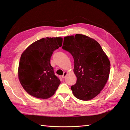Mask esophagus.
Masks as SVG:
<instances>
[{"instance_id": "34e87169", "label": "esophagus", "mask_w": 130, "mask_h": 130, "mask_svg": "<svg viewBox=\"0 0 130 130\" xmlns=\"http://www.w3.org/2000/svg\"><path fill=\"white\" fill-rule=\"evenodd\" d=\"M67 74H68V72H64V73H63V74L62 75V78H64L66 77V76H67Z\"/></svg>"}]
</instances>
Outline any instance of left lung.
I'll return each instance as SVG.
<instances>
[{
  "label": "left lung",
  "instance_id": "left-lung-1",
  "mask_svg": "<svg viewBox=\"0 0 130 130\" xmlns=\"http://www.w3.org/2000/svg\"><path fill=\"white\" fill-rule=\"evenodd\" d=\"M62 48L74 58L77 77V83L71 87L74 96L84 101L93 99L108 80L110 63L107 55L96 41L82 34L65 37Z\"/></svg>",
  "mask_w": 130,
  "mask_h": 130
}]
</instances>
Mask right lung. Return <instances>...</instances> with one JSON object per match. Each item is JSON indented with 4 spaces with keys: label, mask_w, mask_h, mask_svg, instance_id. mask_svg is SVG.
Returning a JSON list of instances; mask_svg holds the SVG:
<instances>
[{
    "label": "right lung",
    "mask_w": 130,
    "mask_h": 130,
    "mask_svg": "<svg viewBox=\"0 0 130 130\" xmlns=\"http://www.w3.org/2000/svg\"><path fill=\"white\" fill-rule=\"evenodd\" d=\"M62 37H46L34 42L21 54L18 68L20 83L30 95L48 99L54 95L61 81L50 59L53 52L62 45Z\"/></svg>",
    "instance_id": "right-lung-1"
}]
</instances>
